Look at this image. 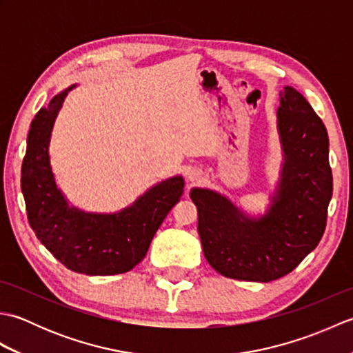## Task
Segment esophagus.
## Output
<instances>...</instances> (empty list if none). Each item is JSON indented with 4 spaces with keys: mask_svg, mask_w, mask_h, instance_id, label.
Segmentation results:
<instances>
[{
    "mask_svg": "<svg viewBox=\"0 0 353 353\" xmlns=\"http://www.w3.org/2000/svg\"><path fill=\"white\" fill-rule=\"evenodd\" d=\"M200 179V174L199 172H196V171H191V172H188V181L190 182H197Z\"/></svg>",
    "mask_w": 353,
    "mask_h": 353,
    "instance_id": "34e87169",
    "label": "esophagus"
}]
</instances>
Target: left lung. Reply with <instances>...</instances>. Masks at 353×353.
Masks as SVG:
<instances>
[{"mask_svg": "<svg viewBox=\"0 0 353 353\" xmlns=\"http://www.w3.org/2000/svg\"><path fill=\"white\" fill-rule=\"evenodd\" d=\"M277 127L285 153L282 179L267 215L245 216L226 197L194 188L205 258L220 274L270 282L291 273L325 234L332 197L326 127L294 88L279 94Z\"/></svg>", "mask_w": 353, "mask_h": 353, "instance_id": "left-lung-1", "label": "left lung"}]
</instances>
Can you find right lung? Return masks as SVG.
Here are the masks:
<instances>
[{
  "label": "right lung",
  "mask_w": 353,
  "mask_h": 353,
  "mask_svg": "<svg viewBox=\"0 0 353 353\" xmlns=\"http://www.w3.org/2000/svg\"><path fill=\"white\" fill-rule=\"evenodd\" d=\"M68 91L57 94L30 125L21 168L30 228L71 272L91 276L125 273L144 259L156 230L182 197L183 179L177 176L153 186L118 214H85L70 208L57 190L48 156L52 124Z\"/></svg>",
  "instance_id": "obj_1"
}]
</instances>
